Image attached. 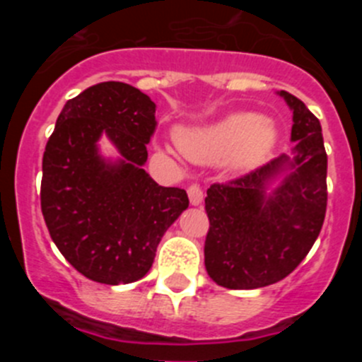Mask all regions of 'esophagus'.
<instances>
[{
	"label": "esophagus",
	"instance_id": "1",
	"mask_svg": "<svg viewBox=\"0 0 362 362\" xmlns=\"http://www.w3.org/2000/svg\"><path fill=\"white\" fill-rule=\"evenodd\" d=\"M187 192H188V199H190V204H194V206L201 204V201H203V190H201L199 185L192 183L190 187L187 188Z\"/></svg>",
	"mask_w": 362,
	"mask_h": 362
}]
</instances>
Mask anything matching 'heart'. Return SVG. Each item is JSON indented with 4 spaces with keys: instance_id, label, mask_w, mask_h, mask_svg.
Here are the masks:
<instances>
[{
    "instance_id": "obj_1",
    "label": "heart",
    "mask_w": 362,
    "mask_h": 362,
    "mask_svg": "<svg viewBox=\"0 0 362 362\" xmlns=\"http://www.w3.org/2000/svg\"><path fill=\"white\" fill-rule=\"evenodd\" d=\"M181 152L197 163L228 159L235 168H254L274 152L279 139L276 123L252 112H233L214 123L179 129Z\"/></svg>"
}]
</instances>
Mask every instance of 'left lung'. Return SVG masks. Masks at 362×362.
<instances>
[{"mask_svg": "<svg viewBox=\"0 0 362 362\" xmlns=\"http://www.w3.org/2000/svg\"><path fill=\"white\" fill-rule=\"evenodd\" d=\"M293 112V158L283 153L228 183L206 190L210 228L204 267L219 286L252 290L292 274L317 239L325 223L326 158L321 123L296 95L281 90ZM281 185L266 194L272 180Z\"/></svg>", "mask_w": 362, "mask_h": 362, "instance_id": "left-lung-1", "label": "left lung"}]
</instances>
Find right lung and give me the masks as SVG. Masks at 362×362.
<instances>
[{
    "instance_id": "1",
    "label": "right lung",
    "mask_w": 362,
    "mask_h": 362,
    "mask_svg": "<svg viewBox=\"0 0 362 362\" xmlns=\"http://www.w3.org/2000/svg\"><path fill=\"white\" fill-rule=\"evenodd\" d=\"M156 103L136 86L105 81L69 99L43 153L41 212L65 259L103 284L141 279L170 225L188 209L183 188L145 172ZM107 135L119 162L100 158Z\"/></svg>"
}]
</instances>
